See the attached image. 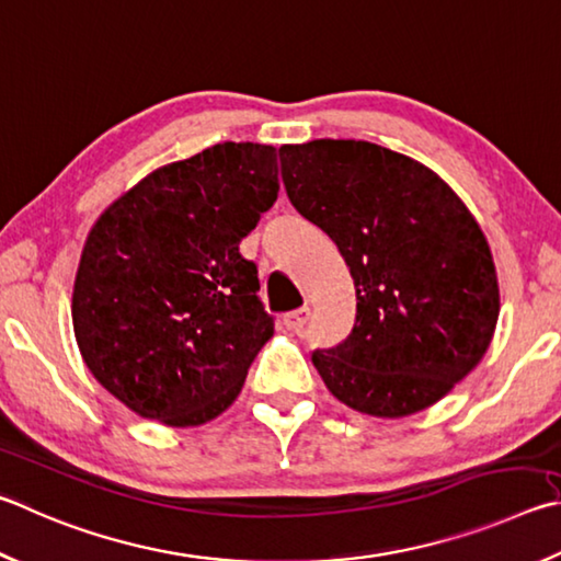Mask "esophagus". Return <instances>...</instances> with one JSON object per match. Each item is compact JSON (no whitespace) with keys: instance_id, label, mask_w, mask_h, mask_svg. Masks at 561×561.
Masks as SVG:
<instances>
[{"instance_id":"34e87169","label":"esophagus","mask_w":561,"mask_h":561,"mask_svg":"<svg viewBox=\"0 0 561 561\" xmlns=\"http://www.w3.org/2000/svg\"><path fill=\"white\" fill-rule=\"evenodd\" d=\"M309 316H311V311H309V309H299V311L284 313L282 325H284V329H287V331H291V333H299V331L304 329V325H307Z\"/></svg>"}]
</instances>
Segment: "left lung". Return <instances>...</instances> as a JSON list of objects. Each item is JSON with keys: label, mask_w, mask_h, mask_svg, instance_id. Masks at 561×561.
I'll list each match as a JSON object with an SVG mask.
<instances>
[{"label": "left lung", "mask_w": 561, "mask_h": 561, "mask_svg": "<svg viewBox=\"0 0 561 561\" xmlns=\"http://www.w3.org/2000/svg\"><path fill=\"white\" fill-rule=\"evenodd\" d=\"M291 206L355 284V325L311 360L345 407L400 420L439 402L493 341L501 289L481 226L430 167L370 141L279 149Z\"/></svg>", "instance_id": "1"}]
</instances>
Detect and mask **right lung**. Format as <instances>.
I'll return each mask as SVG.
<instances>
[{"instance_id": "obj_1", "label": "right lung", "mask_w": 561, "mask_h": 561, "mask_svg": "<svg viewBox=\"0 0 561 561\" xmlns=\"http://www.w3.org/2000/svg\"><path fill=\"white\" fill-rule=\"evenodd\" d=\"M277 149L222 141L110 203L73 284V331L95 380L131 412L198 426L236 402L274 321L240 240L279 193Z\"/></svg>"}]
</instances>
